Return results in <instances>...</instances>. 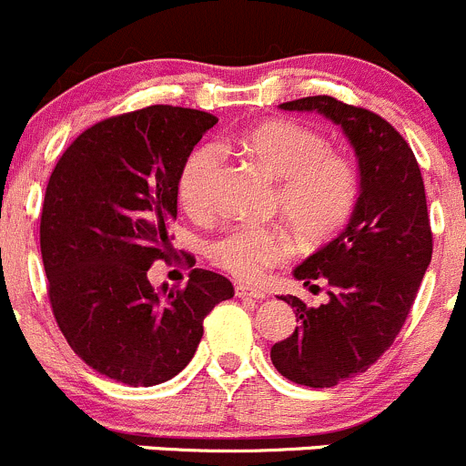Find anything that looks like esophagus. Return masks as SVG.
I'll return each mask as SVG.
<instances>
[{"label":"esophagus","instance_id":"34e87169","mask_svg":"<svg viewBox=\"0 0 466 466\" xmlns=\"http://www.w3.org/2000/svg\"><path fill=\"white\" fill-rule=\"evenodd\" d=\"M235 297L239 299H265L267 294L258 288H248V285H235Z\"/></svg>","mask_w":466,"mask_h":466}]
</instances>
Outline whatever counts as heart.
Here are the masks:
<instances>
[{
	"label": "heart",
	"instance_id": "b5f03b06",
	"mask_svg": "<svg viewBox=\"0 0 466 466\" xmlns=\"http://www.w3.org/2000/svg\"><path fill=\"white\" fill-rule=\"evenodd\" d=\"M239 149L279 181L280 215L306 239H326L351 218L358 201V172L344 156L329 151L324 137L289 119H271L248 128ZM224 174V149L199 145L178 174V199L195 218L208 215L218 201ZM288 233L279 227L239 224L208 242V258L239 280H258L289 256Z\"/></svg>",
	"mask_w": 466,
	"mask_h": 466
}]
</instances>
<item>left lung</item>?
Returning a JSON list of instances; mask_svg holds the SVG:
<instances>
[{
	"label": "left lung",
	"mask_w": 466,
	"mask_h": 466,
	"mask_svg": "<svg viewBox=\"0 0 466 466\" xmlns=\"http://www.w3.org/2000/svg\"><path fill=\"white\" fill-rule=\"evenodd\" d=\"M280 108L315 110L342 127L360 169L347 228L294 269L310 289L329 285V301L310 308L280 297L301 324L271 347L280 376L306 388H333L370 370L403 329L432 256L426 190L412 149L380 115L329 95Z\"/></svg>",
	"instance_id": "obj_1"
}]
</instances>
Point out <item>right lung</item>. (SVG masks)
Returning <instances> with one entry per match:
<instances>
[{"label": "right lung", "mask_w": 466, "mask_h": 466, "mask_svg": "<svg viewBox=\"0 0 466 466\" xmlns=\"http://www.w3.org/2000/svg\"><path fill=\"white\" fill-rule=\"evenodd\" d=\"M218 117L149 106L86 128L49 177L40 218L47 292L72 351L133 388L174 379L204 319L233 297L227 276L192 269L186 288L154 289L147 271L172 253L178 174Z\"/></svg>", "instance_id": "add662e5"}]
</instances>
